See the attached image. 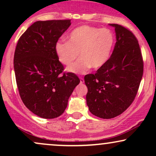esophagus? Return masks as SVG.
<instances>
[{
	"label": "esophagus",
	"mask_w": 156,
	"mask_h": 156,
	"mask_svg": "<svg viewBox=\"0 0 156 156\" xmlns=\"http://www.w3.org/2000/svg\"><path fill=\"white\" fill-rule=\"evenodd\" d=\"M84 82V79L83 78H80V83H83Z\"/></svg>",
	"instance_id": "1"
}]
</instances>
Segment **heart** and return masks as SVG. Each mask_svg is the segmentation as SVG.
Masks as SVG:
<instances>
[{
	"mask_svg": "<svg viewBox=\"0 0 156 156\" xmlns=\"http://www.w3.org/2000/svg\"><path fill=\"white\" fill-rule=\"evenodd\" d=\"M67 42L55 44V51L64 65H69L78 56L81 58L67 67V71L83 74L92 67L99 69L108 62L114 45V37L107 28L90 26L77 27L67 37Z\"/></svg>",
	"mask_w": 156,
	"mask_h": 156,
	"instance_id": "heart-1",
	"label": "heart"
}]
</instances>
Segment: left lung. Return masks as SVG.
I'll return each instance as SVG.
<instances>
[{
  "instance_id": "1",
  "label": "left lung",
  "mask_w": 156,
  "mask_h": 156,
  "mask_svg": "<svg viewBox=\"0 0 156 156\" xmlns=\"http://www.w3.org/2000/svg\"><path fill=\"white\" fill-rule=\"evenodd\" d=\"M109 25L115 29L117 39L112 54L94 74L84 76L89 112L103 119L117 117L133 103L144 67L139 44L133 34L120 25Z\"/></svg>"
}]
</instances>
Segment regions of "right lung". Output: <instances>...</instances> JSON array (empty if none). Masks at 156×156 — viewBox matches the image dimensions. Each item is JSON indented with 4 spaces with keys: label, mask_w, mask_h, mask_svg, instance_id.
I'll return each mask as SVG.
<instances>
[{
    "label": "right lung",
    "mask_w": 156,
    "mask_h": 156,
    "mask_svg": "<svg viewBox=\"0 0 156 156\" xmlns=\"http://www.w3.org/2000/svg\"><path fill=\"white\" fill-rule=\"evenodd\" d=\"M71 25L70 20L37 21L21 36L14 56L16 82L24 105L44 119L63 114L80 83L72 73H63L55 46Z\"/></svg>",
    "instance_id": "right-lung-1"
}]
</instances>
